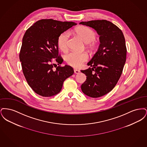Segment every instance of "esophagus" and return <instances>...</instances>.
Wrapping results in <instances>:
<instances>
[{
  "label": "esophagus",
  "mask_w": 147,
  "mask_h": 147,
  "mask_svg": "<svg viewBox=\"0 0 147 147\" xmlns=\"http://www.w3.org/2000/svg\"><path fill=\"white\" fill-rule=\"evenodd\" d=\"M74 73H76V74H79V73H80V70L76 69L74 70Z\"/></svg>",
  "instance_id": "esophagus-1"
}]
</instances>
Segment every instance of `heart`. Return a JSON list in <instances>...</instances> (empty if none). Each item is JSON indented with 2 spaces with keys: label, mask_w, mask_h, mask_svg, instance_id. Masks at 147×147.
I'll list each match as a JSON object with an SVG mask.
<instances>
[{
  "label": "heart",
  "mask_w": 147,
  "mask_h": 147,
  "mask_svg": "<svg viewBox=\"0 0 147 147\" xmlns=\"http://www.w3.org/2000/svg\"><path fill=\"white\" fill-rule=\"evenodd\" d=\"M74 31L87 44L94 41L96 38V32L86 26L78 27ZM69 41V34L68 32L65 31L60 34L57 40L59 49L63 52L67 51L68 49ZM88 58L89 56L86 53H79L75 51L71 52L65 57L67 63L74 68L80 67L84 62L88 61Z\"/></svg>",
  "instance_id": "obj_1"
}]
</instances>
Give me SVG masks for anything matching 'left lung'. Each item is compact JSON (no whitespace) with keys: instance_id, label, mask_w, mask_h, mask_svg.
<instances>
[{"instance_id":"obj_1","label":"left lung","mask_w":147,"mask_h":147,"mask_svg":"<svg viewBox=\"0 0 147 147\" xmlns=\"http://www.w3.org/2000/svg\"><path fill=\"white\" fill-rule=\"evenodd\" d=\"M79 24L95 29L100 44L88 65L81 70L86 80L81 86L83 92L91 98H99L114 88L121 76L126 62V42L123 32L110 21L106 20L81 22Z\"/></svg>"}]
</instances>
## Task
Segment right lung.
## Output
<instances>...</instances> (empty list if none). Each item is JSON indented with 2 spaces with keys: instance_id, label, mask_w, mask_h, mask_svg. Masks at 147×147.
<instances>
[{
  "instance_id": "add662e5",
  "label": "right lung",
  "mask_w": 147,
  "mask_h": 147,
  "mask_svg": "<svg viewBox=\"0 0 147 147\" xmlns=\"http://www.w3.org/2000/svg\"><path fill=\"white\" fill-rule=\"evenodd\" d=\"M77 24L74 22L42 19L36 22L25 32L19 55L24 75L29 86L42 96L50 97L58 94L64 81L72 76L71 67L58 66L63 60L58 55V38L60 34Z\"/></svg>"
}]
</instances>
